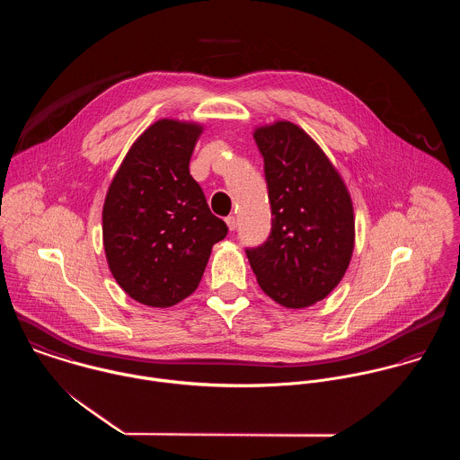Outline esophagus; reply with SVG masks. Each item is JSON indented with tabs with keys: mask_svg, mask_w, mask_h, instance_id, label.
I'll return each instance as SVG.
<instances>
[{
	"mask_svg": "<svg viewBox=\"0 0 460 460\" xmlns=\"http://www.w3.org/2000/svg\"><path fill=\"white\" fill-rule=\"evenodd\" d=\"M225 221H226V225H228V230H235V226H237L235 216H228Z\"/></svg>",
	"mask_w": 460,
	"mask_h": 460,
	"instance_id": "esophagus-1",
	"label": "esophagus"
}]
</instances>
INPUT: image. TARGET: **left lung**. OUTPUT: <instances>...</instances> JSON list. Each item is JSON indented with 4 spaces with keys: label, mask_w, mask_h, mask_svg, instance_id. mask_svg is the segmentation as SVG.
I'll return each mask as SVG.
<instances>
[{
    "label": "left lung",
    "mask_w": 460,
    "mask_h": 460,
    "mask_svg": "<svg viewBox=\"0 0 460 460\" xmlns=\"http://www.w3.org/2000/svg\"><path fill=\"white\" fill-rule=\"evenodd\" d=\"M263 157L270 234L246 255L263 292L285 308L323 301L354 250L352 199L323 148L279 120L253 132Z\"/></svg>",
    "instance_id": "8db88e82"
}]
</instances>
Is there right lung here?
Instances as JSON below:
<instances>
[{"label":"right lung","instance_id":"add662e5","mask_svg":"<svg viewBox=\"0 0 460 460\" xmlns=\"http://www.w3.org/2000/svg\"><path fill=\"white\" fill-rule=\"evenodd\" d=\"M199 124L163 119L132 143L102 208L110 270L134 301L168 308L197 290L228 226L190 173Z\"/></svg>","mask_w":460,"mask_h":460}]
</instances>
